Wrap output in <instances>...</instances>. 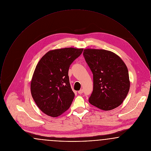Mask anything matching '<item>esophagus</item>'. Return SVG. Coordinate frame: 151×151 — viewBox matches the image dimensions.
<instances>
[{"label":"esophagus","instance_id":"esophagus-1","mask_svg":"<svg viewBox=\"0 0 151 151\" xmlns=\"http://www.w3.org/2000/svg\"><path fill=\"white\" fill-rule=\"evenodd\" d=\"M83 89H80V91H78V93L80 94H81L83 93Z\"/></svg>","mask_w":151,"mask_h":151}]
</instances>
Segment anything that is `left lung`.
<instances>
[{
	"instance_id": "obj_1",
	"label": "left lung",
	"mask_w": 151,
	"mask_h": 151,
	"mask_svg": "<svg viewBox=\"0 0 151 151\" xmlns=\"http://www.w3.org/2000/svg\"><path fill=\"white\" fill-rule=\"evenodd\" d=\"M83 56L93 76L91 104L110 110L122 104L129 91V75L121 58L110 51L84 50Z\"/></svg>"
}]
</instances>
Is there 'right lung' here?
Listing matches in <instances>:
<instances>
[{
    "mask_svg": "<svg viewBox=\"0 0 151 151\" xmlns=\"http://www.w3.org/2000/svg\"><path fill=\"white\" fill-rule=\"evenodd\" d=\"M83 51L72 47L49 51L38 63L30 90L36 105L45 114L57 117L71 106L75 93L70 86L68 70Z\"/></svg>",
    "mask_w": 151,
    "mask_h": 151,
    "instance_id": "obj_1",
    "label": "right lung"
}]
</instances>
